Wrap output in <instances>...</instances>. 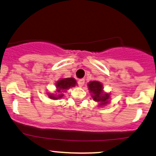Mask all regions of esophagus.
Returning <instances> with one entry per match:
<instances>
[{"label":"esophagus","instance_id":"esophagus-1","mask_svg":"<svg viewBox=\"0 0 156 156\" xmlns=\"http://www.w3.org/2000/svg\"><path fill=\"white\" fill-rule=\"evenodd\" d=\"M84 83H85V80H84V79H81V80H79L78 84H79V85H80V87H83V85H84Z\"/></svg>","mask_w":156,"mask_h":156}]
</instances>
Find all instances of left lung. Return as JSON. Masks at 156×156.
<instances>
[{
	"label": "left lung",
	"instance_id": "obj_1",
	"mask_svg": "<svg viewBox=\"0 0 156 156\" xmlns=\"http://www.w3.org/2000/svg\"><path fill=\"white\" fill-rule=\"evenodd\" d=\"M92 99L98 103L99 106H104L109 103L110 94L103 91V85L98 81H91L88 84Z\"/></svg>",
	"mask_w": 156,
	"mask_h": 156
}]
</instances>
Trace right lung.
<instances>
[{
    "instance_id": "1",
    "label": "right lung",
    "mask_w": 156,
    "mask_h": 156,
    "mask_svg": "<svg viewBox=\"0 0 156 156\" xmlns=\"http://www.w3.org/2000/svg\"><path fill=\"white\" fill-rule=\"evenodd\" d=\"M76 85V81L74 78H62L56 83V94L48 93V95L51 100H58L64 96V93L67 90L74 87Z\"/></svg>"
}]
</instances>
